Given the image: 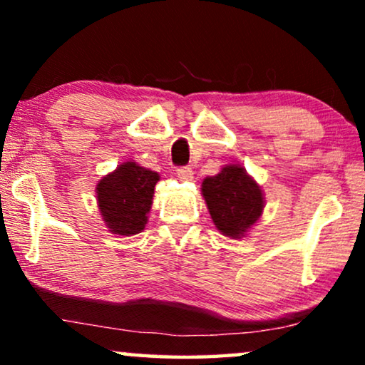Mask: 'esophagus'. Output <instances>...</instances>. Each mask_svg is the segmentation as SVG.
<instances>
[{
	"mask_svg": "<svg viewBox=\"0 0 365 365\" xmlns=\"http://www.w3.org/2000/svg\"><path fill=\"white\" fill-rule=\"evenodd\" d=\"M176 174H178V178L181 179V181H189V179H192V169L189 166L178 168Z\"/></svg>",
	"mask_w": 365,
	"mask_h": 365,
	"instance_id": "34e87169",
	"label": "esophagus"
}]
</instances>
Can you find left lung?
<instances>
[{
	"label": "left lung",
	"instance_id": "8db88e82",
	"mask_svg": "<svg viewBox=\"0 0 365 365\" xmlns=\"http://www.w3.org/2000/svg\"><path fill=\"white\" fill-rule=\"evenodd\" d=\"M202 196L209 214L224 236L239 239L261 217V187L239 166H226L202 181Z\"/></svg>",
	"mask_w": 365,
	"mask_h": 365
}]
</instances>
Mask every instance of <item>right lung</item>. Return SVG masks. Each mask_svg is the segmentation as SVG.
Wrapping results in <instances>:
<instances>
[{
  "label": "right lung",
  "instance_id": "right-lung-1",
  "mask_svg": "<svg viewBox=\"0 0 365 365\" xmlns=\"http://www.w3.org/2000/svg\"><path fill=\"white\" fill-rule=\"evenodd\" d=\"M158 181V173L124 163L98 182V206L109 231L119 236L143 231Z\"/></svg>",
  "mask_w": 365,
  "mask_h": 365
}]
</instances>
